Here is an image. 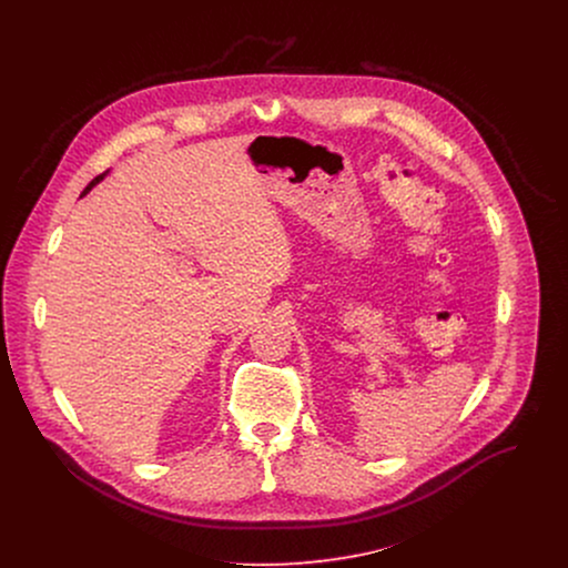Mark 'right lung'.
<instances>
[{"mask_svg": "<svg viewBox=\"0 0 568 568\" xmlns=\"http://www.w3.org/2000/svg\"><path fill=\"white\" fill-rule=\"evenodd\" d=\"M102 176H104V172H102V174H98V176H95V179H91V183H89V185H87V187H84V192H82V194H87V192H89V190H91V187H93V185H95V183H98V181H100V179H102Z\"/></svg>", "mask_w": 568, "mask_h": 568, "instance_id": "obj_1", "label": "right lung"}]
</instances>
